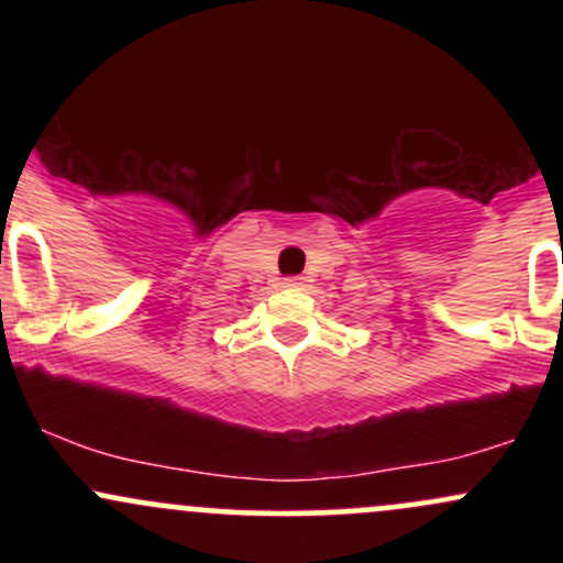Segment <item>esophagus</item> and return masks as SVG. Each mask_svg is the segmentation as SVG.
<instances>
[{
    "label": "esophagus",
    "instance_id": "esophagus-1",
    "mask_svg": "<svg viewBox=\"0 0 563 563\" xmlns=\"http://www.w3.org/2000/svg\"><path fill=\"white\" fill-rule=\"evenodd\" d=\"M286 286H290V288L301 286V277H286Z\"/></svg>",
    "mask_w": 563,
    "mask_h": 563
}]
</instances>
